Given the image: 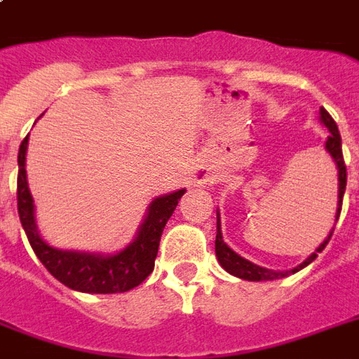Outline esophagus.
I'll use <instances>...</instances> for the list:
<instances>
[{"label":"esophagus","instance_id":"obj_1","mask_svg":"<svg viewBox=\"0 0 359 359\" xmlns=\"http://www.w3.org/2000/svg\"><path fill=\"white\" fill-rule=\"evenodd\" d=\"M194 177H196L197 184H207L208 180H210V171H208V168H205V165H197Z\"/></svg>","mask_w":359,"mask_h":359}]
</instances>
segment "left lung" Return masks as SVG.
I'll return each mask as SVG.
<instances>
[{"mask_svg": "<svg viewBox=\"0 0 359 359\" xmlns=\"http://www.w3.org/2000/svg\"><path fill=\"white\" fill-rule=\"evenodd\" d=\"M320 123L330 130L328 140H326V151L332 154L335 165H337V171H339V196H337L339 197V201H337V216H335V219H339L341 207H343V196H345V188H346V165H345V160H343V149H341V134H339V128H337V124H335V121L332 119V115H330L324 108H320ZM332 235H334V229L330 231L328 238L318 245L317 250H315V253H311V255L307 257L306 261L302 262V264H298V266L292 268V270L276 272V270H268V268L257 266V264L250 262L248 259H244V257H240L236 251H233L229 245L225 244L224 236H222V224H219V214H218L216 257H218L219 264H222L227 272L236 276V278L248 279V281H272V279L287 278L289 273L298 272V270H302V268H306L307 264H311V262L317 259L318 253L326 248V244L330 242Z\"/></svg>", "mask_w": 359, "mask_h": 359, "instance_id": "obj_1", "label": "left lung"}]
</instances>
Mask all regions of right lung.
I'll return each instance as SVG.
<instances>
[{"mask_svg": "<svg viewBox=\"0 0 359 359\" xmlns=\"http://www.w3.org/2000/svg\"><path fill=\"white\" fill-rule=\"evenodd\" d=\"M25 151H27V137L22 141L18 151V188H16L18 216L31 248L48 272L69 289L93 292V294L126 292L143 283L149 278V273L154 270V259L158 255L163 227L186 190L156 197L151 203L134 242L115 255L55 250L44 242L36 231L35 205L27 188V175H25Z\"/></svg>", "mask_w": 359, "mask_h": 359, "instance_id": "obj_1", "label": "right lung"}]
</instances>
